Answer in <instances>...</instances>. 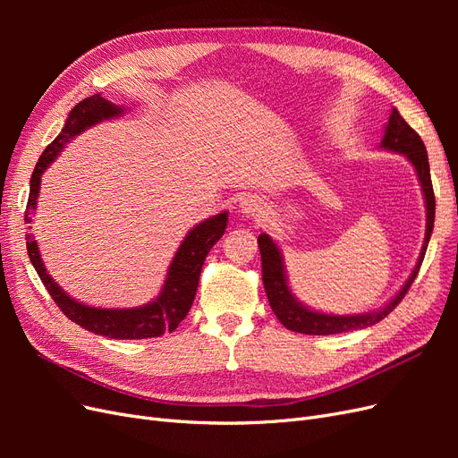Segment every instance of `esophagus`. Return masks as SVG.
Returning a JSON list of instances; mask_svg holds the SVG:
<instances>
[{"label": "esophagus", "mask_w": 458, "mask_h": 458, "mask_svg": "<svg viewBox=\"0 0 458 458\" xmlns=\"http://www.w3.org/2000/svg\"><path fill=\"white\" fill-rule=\"evenodd\" d=\"M239 212L242 214V217H259L263 212H266V202H263L259 197L256 195H248L244 199H241L239 202Z\"/></svg>", "instance_id": "esophagus-1"}]
</instances>
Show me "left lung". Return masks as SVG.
I'll list each match as a JSON object with an SVG mask.
<instances>
[{"mask_svg": "<svg viewBox=\"0 0 458 458\" xmlns=\"http://www.w3.org/2000/svg\"><path fill=\"white\" fill-rule=\"evenodd\" d=\"M380 148L397 152L403 155L411 165L417 172L419 183L422 189L424 206H426V234L420 248V256L417 266L411 271L409 279L401 286L399 293L377 311H365V313H353V315H335V313H323L308 308L301 303L293 290L288 286V276L284 269V259L281 254V248L269 237L267 233H261L258 237L259 254H261V275H263V286H266V294L269 300V306L276 318L288 328L301 335H340V332H350L357 328H367L382 321L384 317L390 315L397 303L403 300L409 286L412 284L414 276L419 275L422 266V259L426 254V248L434 231V217H436V197L432 187V177H429V164H428V152L420 140V135L414 131L409 123L399 114L397 108H392L390 120H387L384 128V137L380 141Z\"/></svg>", "mask_w": 458, "mask_h": 458, "instance_id": "left-lung-1", "label": "left lung"}]
</instances>
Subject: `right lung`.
<instances>
[{
  "instance_id": "1",
  "label": "right lung",
  "mask_w": 458,
  "mask_h": 458,
  "mask_svg": "<svg viewBox=\"0 0 458 458\" xmlns=\"http://www.w3.org/2000/svg\"><path fill=\"white\" fill-rule=\"evenodd\" d=\"M123 113H126V108L106 101L105 97H101V93H95L88 97V99L80 101L71 110V114H68L64 122V128L57 137H55L53 143L41 152V157L32 172L30 195L24 212L26 224H32L34 221L41 175H44L49 165L57 160L59 152H63L66 143L74 140L81 131L97 126V123L123 116ZM227 219L229 212H221L217 216L200 221L199 225H195L185 234V239L179 244L177 252L170 263L168 275H165V281L160 288V294L140 308L118 310L86 306V303L68 296L64 290L53 281V276L46 269L44 261H41V254L34 234H26V248H29L32 266L38 271L41 283L47 288L49 296L71 321H74L81 328L93 332V335L108 336L114 340L157 338L162 336L164 332H174L179 327V323L187 317L192 306V300H195L197 294L204 259L208 252L212 250V246L224 237Z\"/></svg>"
}]
</instances>
